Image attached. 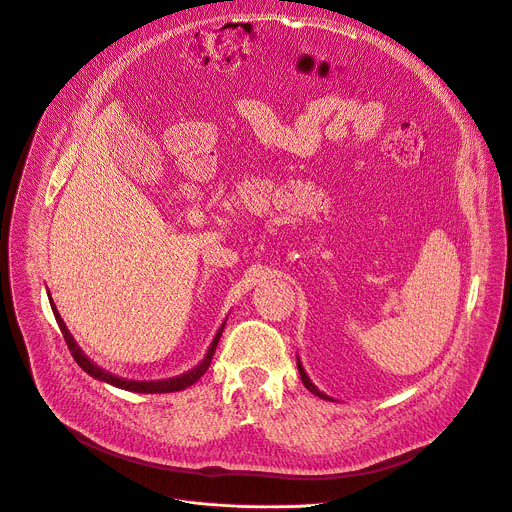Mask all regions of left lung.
Masks as SVG:
<instances>
[{
  "instance_id": "obj_1",
  "label": "left lung",
  "mask_w": 512,
  "mask_h": 512,
  "mask_svg": "<svg viewBox=\"0 0 512 512\" xmlns=\"http://www.w3.org/2000/svg\"><path fill=\"white\" fill-rule=\"evenodd\" d=\"M296 364H298V372H300L302 385H304L306 389H309L313 395H317V397H321V399H327V401H333L329 395H325L323 391H319V389H317V385H315V383L309 379V374H306V372H304V368H302V362H300V358H298V362H296Z\"/></svg>"
}]
</instances>
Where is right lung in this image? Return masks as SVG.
<instances>
[{
	"label": "right lung",
	"mask_w": 512,
	"mask_h": 512,
	"mask_svg": "<svg viewBox=\"0 0 512 512\" xmlns=\"http://www.w3.org/2000/svg\"><path fill=\"white\" fill-rule=\"evenodd\" d=\"M49 302H51V309H53L55 321H57V325H59V329H61V333H63L65 344H67V348H70V352H72L74 360L80 364V368H82L86 374H90L92 379H98V381H102V383H109V385H113V387H117V389H125V391H133V393H175V391H183V389L191 387L193 383H197V381L201 379V374L210 368L212 356H214V352H216V346H218V342H220V335H222L224 325H226V321L220 325V329L216 331V335H214V339H212V344H210L206 356H203V360H201L197 366H193L191 370H187V372H183V374H177V377L160 379V381H131V379L117 377V374H113V372H109V370H105V368H100L96 362H92V360L82 352V348L76 344L74 335L70 333V329H67V325L63 323L61 315L57 313V306H55L51 294H49Z\"/></svg>",
	"instance_id": "add662e5"
}]
</instances>
